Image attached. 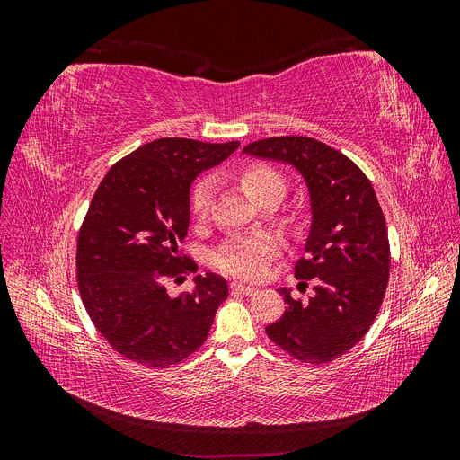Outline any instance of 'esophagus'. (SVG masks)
Segmentation results:
<instances>
[{
    "mask_svg": "<svg viewBox=\"0 0 460 460\" xmlns=\"http://www.w3.org/2000/svg\"><path fill=\"white\" fill-rule=\"evenodd\" d=\"M230 289H232V294H240V296H253L255 291H257V288L245 286V284H242V282H232V284H230Z\"/></svg>",
    "mask_w": 460,
    "mask_h": 460,
    "instance_id": "obj_1",
    "label": "esophagus"
}]
</instances>
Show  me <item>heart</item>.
Wrapping results in <instances>:
<instances>
[{"mask_svg": "<svg viewBox=\"0 0 460 460\" xmlns=\"http://www.w3.org/2000/svg\"><path fill=\"white\" fill-rule=\"evenodd\" d=\"M245 191L255 201L267 196V193L278 191L284 198L286 182L282 174L274 171L269 164H252L240 174ZM215 198V178L203 176L191 188L190 205L191 213L198 218L207 217L208 208ZM280 252V245L272 235H255V238H235L222 245L217 255L215 264L226 274L245 278V280H257L262 278L269 269V262Z\"/></svg>", "mask_w": 460, "mask_h": 460, "instance_id": "b5f03b06", "label": "heart"}]
</instances>
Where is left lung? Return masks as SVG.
<instances>
[{
  "label": "left lung",
  "mask_w": 460,
  "mask_h": 460,
  "mask_svg": "<svg viewBox=\"0 0 460 460\" xmlns=\"http://www.w3.org/2000/svg\"><path fill=\"white\" fill-rule=\"evenodd\" d=\"M243 153L291 164L311 198L307 257L296 276L314 282V296L303 303L282 288L288 307L267 336L301 363H332L365 338L385 296L389 242L374 188L349 157L314 137H267Z\"/></svg>",
  "instance_id": "1"
}]
</instances>
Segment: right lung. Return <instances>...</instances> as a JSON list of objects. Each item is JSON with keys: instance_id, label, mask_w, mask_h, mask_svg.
Wrapping results in <instances>:
<instances>
[{"instance_id": "1", "label": "right lung", "mask_w": 460, "mask_h": 460, "mask_svg": "<svg viewBox=\"0 0 460 460\" xmlns=\"http://www.w3.org/2000/svg\"><path fill=\"white\" fill-rule=\"evenodd\" d=\"M238 146L161 137L111 166L93 193L76 243L80 297L97 332L134 363H182L203 345L228 297L226 280L213 272L193 278V291L178 297L164 282L198 270L180 252L190 186Z\"/></svg>"}]
</instances>
